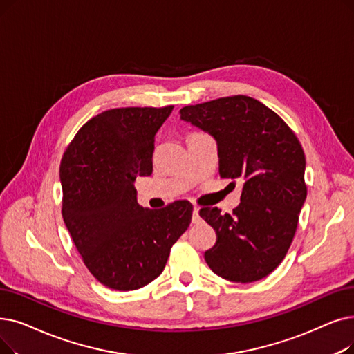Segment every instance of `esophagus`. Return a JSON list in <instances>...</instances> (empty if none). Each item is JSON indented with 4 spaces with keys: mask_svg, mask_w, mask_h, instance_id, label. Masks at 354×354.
Wrapping results in <instances>:
<instances>
[{
    "mask_svg": "<svg viewBox=\"0 0 354 354\" xmlns=\"http://www.w3.org/2000/svg\"><path fill=\"white\" fill-rule=\"evenodd\" d=\"M192 223H194V224H199V223H201V217H199V208H198V207L194 208V212H192Z\"/></svg>",
    "mask_w": 354,
    "mask_h": 354,
    "instance_id": "esophagus-1",
    "label": "esophagus"
}]
</instances>
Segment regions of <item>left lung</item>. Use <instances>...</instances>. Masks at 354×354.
Returning <instances> with one entry per match:
<instances>
[{
  "instance_id": "8db88e82",
  "label": "left lung",
  "mask_w": 354,
  "mask_h": 354,
  "mask_svg": "<svg viewBox=\"0 0 354 354\" xmlns=\"http://www.w3.org/2000/svg\"><path fill=\"white\" fill-rule=\"evenodd\" d=\"M180 118L217 140L220 176L244 180L233 214L199 209L217 241L204 257L232 282L266 278L285 259L306 198L305 155L295 133L260 101L233 95L180 109Z\"/></svg>"
}]
</instances>
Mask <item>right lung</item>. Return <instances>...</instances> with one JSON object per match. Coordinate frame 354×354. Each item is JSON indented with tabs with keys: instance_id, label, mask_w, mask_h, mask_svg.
I'll list each match as a JSON object with an SVG mask.
<instances>
[{
	"instance_id": "obj_1",
	"label": "right lung",
	"mask_w": 354,
	"mask_h": 354,
	"mask_svg": "<svg viewBox=\"0 0 354 354\" xmlns=\"http://www.w3.org/2000/svg\"><path fill=\"white\" fill-rule=\"evenodd\" d=\"M174 105L104 111L80 129L60 162L62 217L85 266L104 286L139 289L163 272L192 204H137L134 180L153 172L155 136Z\"/></svg>"
}]
</instances>
